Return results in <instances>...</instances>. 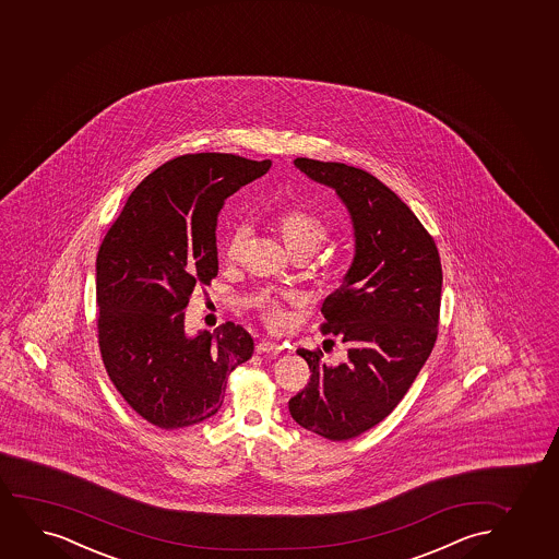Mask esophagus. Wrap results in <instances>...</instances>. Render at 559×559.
Instances as JSON below:
<instances>
[{
  "label": "esophagus",
  "mask_w": 559,
  "mask_h": 559,
  "mask_svg": "<svg viewBox=\"0 0 559 559\" xmlns=\"http://www.w3.org/2000/svg\"><path fill=\"white\" fill-rule=\"evenodd\" d=\"M278 350H281V346L273 343V341H270V338H263V341H260V343L255 345V352H258V354H267V352Z\"/></svg>",
  "instance_id": "obj_1"
}]
</instances>
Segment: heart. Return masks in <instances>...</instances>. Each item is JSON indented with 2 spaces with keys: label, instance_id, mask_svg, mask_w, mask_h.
<instances>
[{
  "label": "heart",
  "instance_id": "obj_1",
  "mask_svg": "<svg viewBox=\"0 0 559 559\" xmlns=\"http://www.w3.org/2000/svg\"><path fill=\"white\" fill-rule=\"evenodd\" d=\"M273 231L284 245V249L292 258H307L314 255L318 249L330 239V228L317 214L307 213L301 209H292L281 213L273 221ZM249 229L245 226L235 228L224 242V258L226 262L239 263L247 250ZM262 317L271 328H281L284 324V310L275 299H262L260 304Z\"/></svg>",
  "mask_w": 559,
  "mask_h": 559
}]
</instances>
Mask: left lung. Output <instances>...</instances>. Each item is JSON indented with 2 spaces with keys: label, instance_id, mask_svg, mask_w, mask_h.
<instances>
[{
  "label": "left lung",
  "instance_id": "1",
  "mask_svg": "<svg viewBox=\"0 0 559 559\" xmlns=\"http://www.w3.org/2000/svg\"><path fill=\"white\" fill-rule=\"evenodd\" d=\"M294 166L343 201L354 258L322 305V331L348 346V358L325 366L322 352L299 348L310 380L288 408L310 433L348 441L397 407L433 350L441 258L416 214L371 173L309 158L294 159Z\"/></svg>",
  "mask_w": 559,
  "mask_h": 559
}]
</instances>
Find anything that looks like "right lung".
Returning <instances> with one entry per match:
<instances>
[{"mask_svg": "<svg viewBox=\"0 0 559 559\" xmlns=\"http://www.w3.org/2000/svg\"><path fill=\"white\" fill-rule=\"evenodd\" d=\"M271 159L187 154L152 171L126 201L96 260L97 333L105 369L139 416L162 429L218 413L229 372L254 354L249 331L226 322L187 333L193 289L218 273L216 226L229 195Z\"/></svg>", "mask_w": 559, "mask_h": 559, "instance_id": "add662e5", "label": "right lung"}]
</instances>
